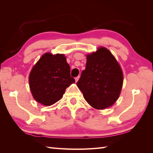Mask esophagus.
<instances>
[{
	"label": "esophagus",
	"instance_id": "1",
	"mask_svg": "<svg viewBox=\"0 0 153 153\" xmlns=\"http://www.w3.org/2000/svg\"><path fill=\"white\" fill-rule=\"evenodd\" d=\"M79 78V76H77V77H75V80H76V82H77V81H78Z\"/></svg>",
	"mask_w": 153,
	"mask_h": 153
}]
</instances>
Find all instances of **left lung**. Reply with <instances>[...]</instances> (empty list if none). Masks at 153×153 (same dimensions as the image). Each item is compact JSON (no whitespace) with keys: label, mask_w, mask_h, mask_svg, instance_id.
I'll list each match as a JSON object with an SVG mask.
<instances>
[{"label":"left lung","mask_w":153,"mask_h":153,"mask_svg":"<svg viewBox=\"0 0 153 153\" xmlns=\"http://www.w3.org/2000/svg\"><path fill=\"white\" fill-rule=\"evenodd\" d=\"M123 84V74L112 53L105 47L87 56L85 69L77 85L86 101L97 109L112 106L118 99Z\"/></svg>","instance_id":"left-lung-1"}]
</instances>
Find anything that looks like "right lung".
Returning a JSON list of instances; mask_svg holds the SVG:
<instances>
[{
	"label": "right lung",
	"mask_w": 153,
	"mask_h": 153,
	"mask_svg": "<svg viewBox=\"0 0 153 153\" xmlns=\"http://www.w3.org/2000/svg\"><path fill=\"white\" fill-rule=\"evenodd\" d=\"M29 82L36 101L50 106L62 98L75 79L70 76V67L64 54L46 53L32 69Z\"/></svg>",
	"instance_id": "add662e5"
}]
</instances>
